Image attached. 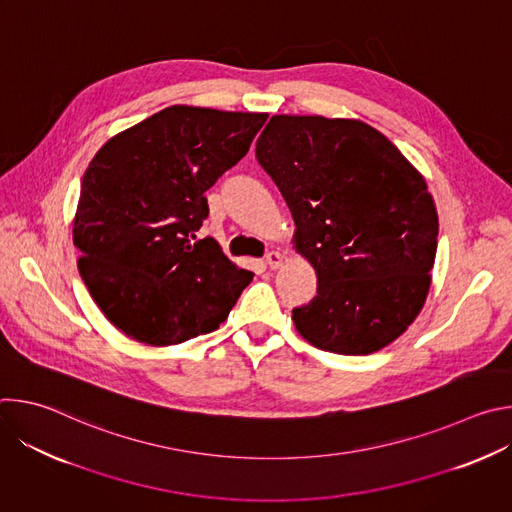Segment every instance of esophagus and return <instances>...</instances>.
Masks as SVG:
<instances>
[{"label": "esophagus", "mask_w": 512, "mask_h": 512, "mask_svg": "<svg viewBox=\"0 0 512 512\" xmlns=\"http://www.w3.org/2000/svg\"><path fill=\"white\" fill-rule=\"evenodd\" d=\"M265 263H267L269 269H279L281 263H283V257H281V253H277V251H269V253L265 255Z\"/></svg>", "instance_id": "1"}]
</instances>
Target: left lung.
<instances>
[{"label": "left lung", "mask_w": 512, "mask_h": 512, "mask_svg": "<svg viewBox=\"0 0 512 512\" xmlns=\"http://www.w3.org/2000/svg\"><path fill=\"white\" fill-rule=\"evenodd\" d=\"M255 156L318 277L314 300L291 312L298 332L336 354L399 338L425 304L440 231L423 176L356 119L273 115Z\"/></svg>", "instance_id": "8db88e82"}]
</instances>
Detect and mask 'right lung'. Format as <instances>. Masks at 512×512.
<instances>
[{"label":"right lung","mask_w":512,"mask_h":512,"mask_svg":"<svg viewBox=\"0 0 512 512\" xmlns=\"http://www.w3.org/2000/svg\"><path fill=\"white\" fill-rule=\"evenodd\" d=\"M267 113L174 105L117 133L91 160L72 241L105 318L129 338L170 346L221 326L253 273L212 237L204 192L251 148Z\"/></svg>","instance_id":"right-lung-1"}]
</instances>
